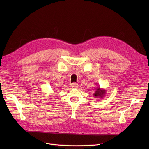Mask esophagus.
Returning a JSON list of instances; mask_svg holds the SVG:
<instances>
[{"label": "esophagus", "instance_id": "34e87169", "mask_svg": "<svg viewBox=\"0 0 149 149\" xmlns=\"http://www.w3.org/2000/svg\"><path fill=\"white\" fill-rule=\"evenodd\" d=\"M71 87L73 88H76L78 87V84L77 83H71Z\"/></svg>", "mask_w": 149, "mask_h": 149}]
</instances>
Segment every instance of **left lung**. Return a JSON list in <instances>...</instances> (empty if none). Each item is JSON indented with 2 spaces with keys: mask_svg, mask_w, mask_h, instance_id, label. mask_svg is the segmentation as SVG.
Masks as SVG:
<instances>
[{
  "mask_svg": "<svg viewBox=\"0 0 149 149\" xmlns=\"http://www.w3.org/2000/svg\"><path fill=\"white\" fill-rule=\"evenodd\" d=\"M95 91L93 94V97L95 98L102 99L104 97L106 94V90L104 88H101L100 86H97L95 88Z\"/></svg>",
  "mask_w": 149,
  "mask_h": 149,
  "instance_id": "left-lung-1",
  "label": "left lung"
}]
</instances>
